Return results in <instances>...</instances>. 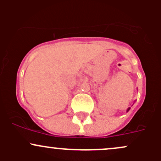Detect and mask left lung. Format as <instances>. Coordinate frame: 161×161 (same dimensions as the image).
<instances>
[{"mask_svg": "<svg viewBox=\"0 0 161 161\" xmlns=\"http://www.w3.org/2000/svg\"><path fill=\"white\" fill-rule=\"evenodd\" d=\"M130 108H128V109H127V112H128V111H129V110H130Z\"/></svg>", "mask_w": 161, "mask_h": 161, "instance_id": "obj_1", "label": "left lung"}]
</instances>
